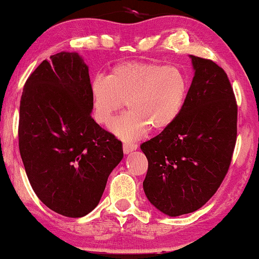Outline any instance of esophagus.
<instances>
[{
  "label": "esophagus",
  "instance_id": "1",
  "mask_svg": "<svg viewBox=\"0 0 259 259\" xmlns=\"http://www.w3.org/2000/svg\"><path fill=\"white\" fill-rule=\"evenodd\" d=\"M138 148V146L136 144H128V143H125L122 145V151H123V153L125 154H128V153H131V152H133V151H136Z\"/></svg>",
  "mask_w": 259,
  "mask_h": 259
}]
</instances>
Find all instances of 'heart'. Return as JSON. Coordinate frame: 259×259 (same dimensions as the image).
I'll list each match as a JSON object with an SVG mask.
<instances>
[{
  "instance_id": "b5f03b06",
  "label": "heart",
  "mask_w": 259,
  "mask_h": 259,
  "mask_svg": "<svg viewBox=\"0 0 259 259\" xmlns=\"http://www.w3.org/2000/svg\"><path fill=\"white\" fill-rule=\"evenodd\" d=\"M90 93L93 118L104 126L126 102L130 111L112 122L111 131L123 140H136L150 128L159 132L176 121L187 95V80L177 67L127 62L113 67L107 76H95Z\"/></svg>"
}]
</instances>
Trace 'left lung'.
I'll return each mask as SVG.
<instances>
[{"mask_svg":"<svg viewBox=\"0 0 259 259\" xmlns=\"http://www.w3.org/2000/svg\"><path fill=\"white\" fill-rule=\"evenodd\" d=\"M194 76L176 121L141 144L147 199L169 217L191 213L224 180L237 140V102L224 69L191 55Z\"/></svg>","mask_w":259,"mask_h":259,"instance_id":"left-lung-1","label":"left lung"}]
</instances>
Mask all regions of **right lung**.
<instances>
[{
	"instance_id": "obj_1",
	"label": "right lung",
	"mask_w": 259,
	"mask_h": 259,
	"mask_svg": "<svg viewBox=\"0 0 259 259\" xmlns=\"http://www.w3.org/2000/svg\"><path fill=\"white\" fill-rule=\"evenodd\" d=\"M88 67L77 53L45 60L24 83L19 148L27 177L56 213L83 217L123 157L121 141L92 118Z\"/></svg>"
}]
</instances>
